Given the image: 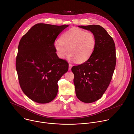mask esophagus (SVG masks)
Here are the masks:
<instances>
[{
    "mask_svg": "<svg viewBox=\"0 0 134 134\" xmlns=\"http://www.w3.org/2000/svg\"><path fill=\"white\" fill-rule=\"evenodd\" d=\"M72 65H71V64H69V70H71V67H72Z\"/></svg>",
    "mask_w": 134,
    "mask_h": 134,
    "instance_id": "34e87169",
    "label": "esophagus"
}]
</instances>
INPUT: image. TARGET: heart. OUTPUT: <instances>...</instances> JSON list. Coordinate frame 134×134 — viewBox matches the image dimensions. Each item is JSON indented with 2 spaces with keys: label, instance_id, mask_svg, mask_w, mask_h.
<instances>
[{
  "label": "heart",
  "instance_id": "heart-1",
  "mask_svg": "<svg viewBox=\"0 0 134 134\" xmlns=\"http://www.w3.org/2000/svg\"><path fill=\"white\" fill-rule=\"evenodd\" d=\"M96 42L95 37L92 32L71 28L62 34L60 41L55 42L54 47L60 58H65L68 50L69 59L83 63L92 54Z\"/></svg>",
  "mask_w": 134,
  "mask_h": 134
}]
</instances>
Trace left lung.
I'll return each mask as SVG.
<instances>
[{"instance_id": "1", "label": "left lung", "mask_w": 134, "mask_h": 134, "mask_svg": "<svg viewBox=\"0 0 134 134\" xmlns=\"http://www.w3.org/2000/svg\"><path fill=\"white\" fill-rule=\"evenodd\" d=\"M78 27L90 31L96 39V46L88 59L71 68L76 97L84 103H92L102 97L111 81L116 64V46L102 26Z\"/></svg>"}]
</instances>
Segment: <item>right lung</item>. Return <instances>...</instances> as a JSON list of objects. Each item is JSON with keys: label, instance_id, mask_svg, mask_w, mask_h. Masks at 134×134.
<instances>
[{"label": "right lung", "instance_id": "obj_1", "mask_svg": "<svg viewBox=\"0 0 134 134\" xmlns=\"http://www.w3.org/2000/svg\"><path fill=\"white\" fill-rule=\"evenodd\" d=\"M68 26L36 24L19 43L16 60L19 83L34 102L52 101L58 93V81L68 70V63L59 58L54 47L57 37Z\"/></svg>", "mask_w": 134, "mask_h": 134}]
</instances>
